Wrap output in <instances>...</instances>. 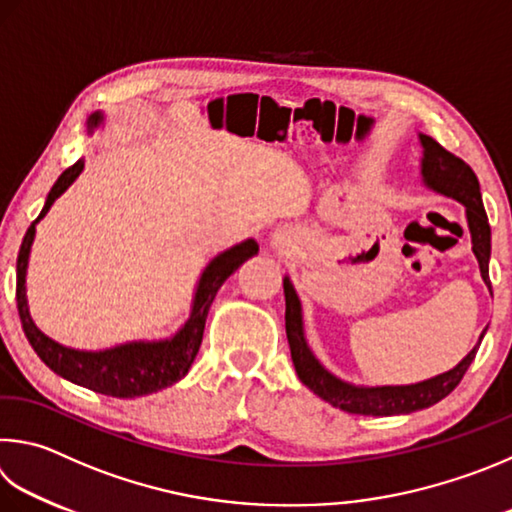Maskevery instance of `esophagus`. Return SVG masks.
I'll list each match as a JSON object with an SVG mask.
<instances>
[{"label": "esophagus", "instance_id": "obj_1", "mask_svg": "<svg viewBox=\"0 0 512 512\" xmlns=\"http://www.w3.org/2000/svg\"><path fill=\"white\" fill-rule=\"evenodd\" d=\"M293 241H295V235L291 230H277L275 237H273V246L284 253V250L293 248Z\"/></svg>", "mask_w": 512, "mask_h": 512}]
</instances>
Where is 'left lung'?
I'll list each match as a JSON object with an SVG mask.
<instances>
[{"label":"left lung","mask_w":512,"mask_h":512,"mask_svg":"<svg viewBox=\"0 0 512 512\" xmlns=\"http://www.w3.org/2000/svg\"><path fill=\"white\" fill-rule=\"evenodd\" d=\"M423 145V179L425 183L434 188L436 192L445 194L461 201L466 206L468 226L472 235V250H475L477 262L481 268L483 282L490 286L488 277V262H490V224L483 210L479 179L472 172V167L461 161L459 156L445 150L434 138L421 134ZM284 297H286V338L288 347H291V358L297 376L302 383L318 394L322 401L331 403L333 407H340L349 414H365V416H392V414H410L432 407L434 403L443 401L454 387L461 383L463 374H466L470 362L475 360L477 349H472L466 358H463L457 367L445 371V374L423 380L416 385H403V387H353L349 383H342L336 376H331L313 353L306 347L304 333H302V313H300V300H297L293 284L284 280ZM483 338V336H481Z\"/></svg>","instance_id":"1"}]
</instances>
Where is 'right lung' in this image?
<instances>
[{
	"instance_id": "obj_1",
	"label": "right lung",
	"mask_w": 512,
	"mask_h": 512,
	"mask_svg": "<svg viewBox=\"0 0 512 512\" xmlns=\"http://www.w3.org/2000/svg\"><path fill=\"white\" fill-rule=\"evenodd\" d=\"M100 123V114L89 118V129H94ZM85 163L78 161L67 167L60 174V179L53 183V188L46 197L44 208L33 224L26 230L22 239L20 255H17V311H20L22 329L29 338L31 347L37 356L55 374L71 380V383L82 385L91 389V392L107 394L114 398H136L145 394L161 392V389L174 385L181 380L192 365L194 356L201 347L203 329H206V318L210 311V304L215 300L217 291L228 277L237 271V268L246 262L248 257L257 255V241L246 239L241 244L232 246L226 253H221L210 262V266L203 271L201 282L194 295V306L190 313V320L183 324V329L170 340L161 342H129V345H120L107 351H76L69 347H62L35 327L29 306H26V264H29L31 244L35 237V224L40 221L53 201L69 188V185L78 179Z\"/></svg>"
}]
</instances>
